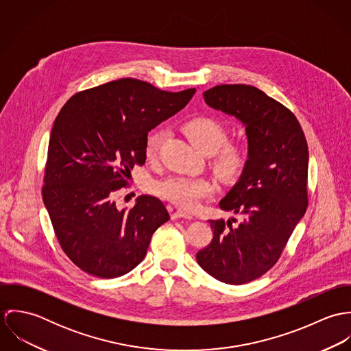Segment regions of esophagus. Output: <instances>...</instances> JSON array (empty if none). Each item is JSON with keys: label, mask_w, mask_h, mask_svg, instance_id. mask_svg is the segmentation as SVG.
<instances>
[{"label": "esophagus", "mask_w": 351, "mask_h": 351, "mask_svg": "<svg viewBox=\"0 0 351 351\" xmlns=\"http://www.w3.org/2000/svg\"><path fill=\"white\" fill-rule=\"evenodd\" d=\"M193 219V215L186 212V210H182V209H177L176 212L171 213V219Z\"/></svg>", "instance_id": "esophagus-1"}]
</instances>
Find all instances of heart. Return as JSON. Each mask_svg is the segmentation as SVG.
<instances>
[{
  "label": "heart",
  "mask_w": 351,
  "mask_h": 351,
  "mask_svg": "<svg viewBox=\"0 0 351 351\" xmlns=\"http://www.w3.org/2000/svg\"><path fill=\"white\" fill-rule=\"evenodd\" d=\"M184 132L189 141L205 154H213V166L224 178H237L243 173L249 162V151L241 143H227L226 127L209 116H197L184 124ZM163 132L155 130L149 134L145 143V154L149 160L156 158ZM156 195L184 209H196L202 200L216 192V182L205 177L170 176L154 184Z\"/></svg>",
  "instance_id": "1"
}]
</instances>
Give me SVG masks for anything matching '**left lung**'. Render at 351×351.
Wrapping results in <instances>:
<instances>
[{"instance_id": "8db88e82", "label": "left lung", "mask_w": 351, "mask_h": 351, "mask_svg": "<svg viewBox=\"0 0 351 351\" xmlns=\"http://www.w3.org/2000/svg\"><path fill=\"white\" fill-rule=\"evenodd\" d=\"M204 100L245 124L249 162L219 202L243 221L209 220L213 238L196 259L213 278L241 285L276 265L306 210L308 146L296 116L251 85H217Z\"/></svg>"}]
</instances>
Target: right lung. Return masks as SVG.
Returning a JSON list of instances; mask_svg holds the SVG:
<instances>
[{"label":"right lung","mask_w":351,"mask_h":351,"mask_svg":"<svg viewBox=\"0 0 351 351\" xmlns=\"http://www.w3.org/2000/svg\"><path fill=\"white\" fill-rule=\"evenodd\" d=\"M195 93L121 78L75 93L58 113L42 193L62 250L85 273L100 278L127 274L170 219L154 196H141L130 209H119L113 197L128 184L134 166L146 162L151 130Z\"/></svg>","instance_id":"add662e5"}]
</instances>
